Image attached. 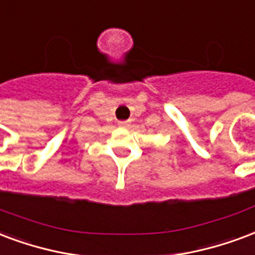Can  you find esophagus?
<instances>
[{"mask_svg":"<svg viewBox=\"0 0 255 255\" xmlns=\"http://www.w3.org/2000/svg\"><path fill=\"white\" fill-rule=\"evenodd\" d=\"M129 126V123L128 122H119V127H123V128H126Z\"/></svg>","mask_w":255,"mask_h":255,"instance_id":"obj_1","label":"esophagus"}]
</instances>
